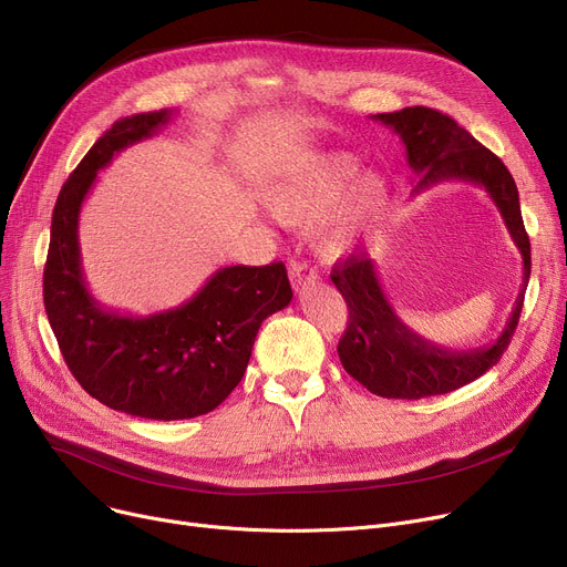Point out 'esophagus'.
<instances>
[{
    "label": "esophagus",
    "instance_id": "1",
    "mask_svg": "<svg viewBox=\"0 0 567 567\" xmlns=\"http://www.w3.org/2000/svg\"><path fill=\"white\" fill-rule=\"evenodd\" d=\"M319 278V274H317V268H312L308 261H291L289 264V280H291V285H293V289L299 291L301 287H306L308 282H315Z\"/></svg>",
    "mask_w": 567,
    "mask_h": 567
}]
</instances>
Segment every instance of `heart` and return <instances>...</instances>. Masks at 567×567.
Masks as SVG:
<instances>
[{
    "label": "heart",
    "mask_w": 567,
    "mask_h": 567,
    "mask_svg": "<svg viewBox=\"0 0 567 567\" xmlns=\"http://www.w3.org/2000/svg\"><path fill=\"white\" fill-rule=\"evenodd\" d=\"M342 154L312 156L266 188L271 216L287 227H315V248L321 257H342L379 216L389 186L374 172L361 174Z\"/></svg>",
    "instance_id": "1"
}]
</instances>
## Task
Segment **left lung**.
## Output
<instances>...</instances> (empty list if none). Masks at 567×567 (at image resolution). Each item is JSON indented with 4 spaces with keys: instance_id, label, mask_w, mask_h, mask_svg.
Returning <instances> with one entry per match:
<instances>
[{
    "instance_id": "8db88e82",
    "label": "left lung",
    "mask_w": 567,
    "mask_h": 567,
    "mask_svg": "<svg viewBox=\"0 0 567 567\" xmlns=\"http://www.w3.org/2000/svg\"><path fill=\"white\" fill-rule=\"evenodd\" d=\"M374 122L393 128L406 146V163L421 178L413 195L443 182H468L483 186L522 252L524 278L508 323L496 342L468 351L439 347L395 315L379 285L374 261L365 252H351L333 266L331 280L349 308L347 331L338 355L342 368L374 395L393 400H421L451 393L494 368L508 349L524 306L530 278V241L524 229L515 178L453 116L432 107H404L400 112L372 114Z\"/></svg>"
}]
</instances>
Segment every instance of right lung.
<instances>
[{
    "label": "right lung",
    "instance_id": "add662e5",
    "mask_svg": "<svg viewBox=\"0 0 567 567\" xmlns=\"http://www.w3.org/2000/svg\"><path fill=\"white\" fill-rule=\"evenodd\" d=\"M174 110L118 118L89 148L56 197L43 271V303L64 361L82 389L114 411L184 421L214 411L244 379L259 326L291 301L282 261L225 266L184 306L148 317L103 308L86 289L78 220L122 148L156 135Z\"/></svg>",
    "mask_w": 567,
    "mask_h": 567
}]
</instances>
